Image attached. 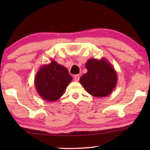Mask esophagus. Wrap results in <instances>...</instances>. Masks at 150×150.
Listing matches in <instances>:
<instances>
[{
	"mask_svg": "<svg viewBox=\"0 0 150 150\" xmlns=\"http://www.w3.org/2000/svg\"><path fill=\"white\" fill-rule=\"evenodd\" d=\"M74 79L75 81H79V79H80V76L79 74L75 75L74 76Z\"/></svg>",
	"mask_w": 150,
	"mask_h": 150,
	"instance_id": "esophagus-1",
	"label": "esophagus"
}]
</instances>
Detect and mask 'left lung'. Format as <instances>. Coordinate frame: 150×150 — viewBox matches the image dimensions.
Returning <instances> with one entry per match:
<instances>
[{"label": "left lung", "mask_w": 150, "mask_h": 150, "mask_svg": "<svg viewBox=\"0 0 150 150\" xmlns=\"http://www.w3.org/2000/svg\"><path fill=\"white\" fill-rule=\"evenodd\" d=\"M87 72L80 79V83L90 95L104 98L110 94L117 83V71L105 58L88 59Z\"/></svg>", "instance_id": "1"}]
</instances>
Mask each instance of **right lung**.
<instances>
[{
    "instance_id": "right-lung-1",
    "label": "right lung",
    "mask_w": 150,
    "mask_h": 150,
    "mask_svg": "<svg viewBox=\"0 0 150 150\" xmlns=\"http://www.w3.org/2000/svg\"><path fill=\"white\" fill-rule=\"evenodd\" d=\"M72 80L66 67L51 60L49 64L40 67L35 77L37 92L42 99L48 102L58 100Z\"/></svg>"
}]
</instances>
